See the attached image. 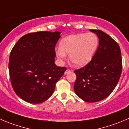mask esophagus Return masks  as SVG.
<instances>
[{"label": "esophagus", "mask_w": 129, "mask_h": 129, "mask_svg": "<svg viewBox=\"0 0 129 129\" xmlns=\"http://www.w3.org/2000/svg\"><path fill=\"white\" fill-rule=\"evenodd\" d=\"M69 72H70V70H69V69H67V70H66V72H64V74H65V75L67 74H68V73H69Z\"/></svg>", "instance_id": "obj_1"}]
</instances>
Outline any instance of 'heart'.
<instances>
[{"mask_svg": "<svg viewBox=\"0 0 129 129\" xmlns=\"http://www.w3.org/2000/svg\"><path fill=\"white\" fill-rule=\"evenodd\" d=\"M99 46V39L92 33L72 35L65 37L56 49V55L61 61L69 54L71 65L81 67L92 60Z\"/></svg>", "mask_w": 129, "mask_h": 129, "instance_id": "1", "label": "heart"}]
</instances>
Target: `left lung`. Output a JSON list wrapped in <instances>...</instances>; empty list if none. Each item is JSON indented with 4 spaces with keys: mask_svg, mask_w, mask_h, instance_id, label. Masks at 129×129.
Returning <instances> with one entry per match:
<instances>
[{
    "mask_svg": "<svg viewBox=\"0 0 129 129\" xmlns=\"http://www.w3.org/2000/svg\"><path fill=\"white\" fill-rule=\"evenodd\" d=\"M99 38V46L91 61L74 71V90L81 99L88 103L102 101L114 90L122 73L121 51L118 43L108 35L90 29Z\"/></svg>",
    "mask_w": 129,
    "mask_h": 129,
    "instance_id": "obj_1",
    "label": "left lung"
}]
</instances>
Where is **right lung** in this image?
<instances>
[{
    "label": "right lung",
    "instance_id": "1",
    "mask_svg": "<svg viewBox=\"0 0 129 129\" xmlns=\"http://www.w3.org/2000/svg\"><path fill=\"white\" fill-rule=\"evenodd\" d=\"M60 33L39 31L25 35L10 53L11 84L16 94L27 103L38 104L48 99L67 70L55 64V47Z\"/></svg>",
    "mask_w": 129,
    "mask_h": 129
}]
</instances>
